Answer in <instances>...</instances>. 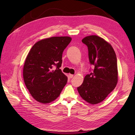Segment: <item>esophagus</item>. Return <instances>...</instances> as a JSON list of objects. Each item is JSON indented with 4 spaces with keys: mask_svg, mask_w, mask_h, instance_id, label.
Wrapping results in <instances>:
<instances>
[{
    "mask_svg": "<svg viewBox=\"0 0 135 135\" xmlns=\"http://www.w3.org/2000/svg\"><path fill=\"white\" fill-rule=\"evenodd\" d=\"M68 76L70 77V78H73L74 75H73V74H68Z\"/></svg>",
    "mask_w": 135,
    "mask_h": 135,
    "instance_id": "obj_1",
    "label": "esophagus"
}]
</instances>
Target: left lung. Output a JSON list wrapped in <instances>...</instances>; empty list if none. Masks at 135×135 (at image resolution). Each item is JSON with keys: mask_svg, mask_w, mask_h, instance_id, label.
<instances>
[{"mask_svg": "<svg viewBox=\"0 0 135 135\" xmlns=\"http://www.w3.org/2000/svg\"><path fill=\"white\" fill-rule=\"evenodd\" d=\"M82 42L88 46L89 60L94 69L85 76L77 89L86 102L98 104L115 89L118 82L116 54L111 45L98 36H88Z\"/></svg>", "mask_w": 135, "mask_h": 135, "instance_id": "left-lung-1", "label": "left lung"}]
</instances>
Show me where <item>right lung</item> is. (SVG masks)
I'll return each instance as SVG.
<instances>
[{
	"label": "right lung",
	"instance_id": "add662e5",
	"mask_svg": "<svg viewBox=\"0 0 135 135\" xmlns=\"http://www.w3.org/2000/svg\"><path fill=\"white\" fill-rule=\"evenodd\" d=\"M71 41L69 36H55L37 42L25 60L23 78L25 86L36 101L44 104L56 100L67 82L60 69L62 54ZM56 66V69H52Z\"/></svg>",
	"mask_w": 135,
	"mask_h": 135
}]
</instances>
